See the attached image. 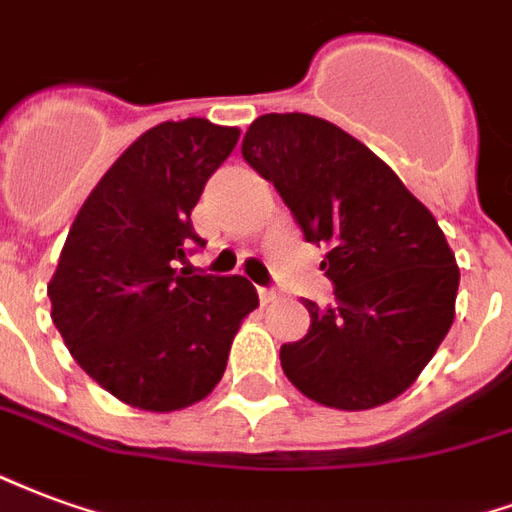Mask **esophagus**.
Wrapping results in <instances>:
<instances>
[{"instance_id": "1", "label": "esophagus", "mask_w": 512, "mask_h": 512, "mask_svg": "<svg viewBox=\"0 0 512 512\" xmlns=\"http://www.w3.org/2000/svg\"><path fill=\"white\" fill-rule=\"evenodd\" d=\"M275 297H278V294L272 292V289H259V302H261V305H270V302L275 300Z\"/></svg>"}]
</instances>
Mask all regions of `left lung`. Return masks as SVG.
Segmentation results:
<instances>
[{
  "label": "left lung",
  "mask_w": 512,
  "mask_h": 512,
  "mask_svg": "<svg viewBox=\"0 0 512 512\" xmlns=\"http://www.w3.org/2000/svg\"><path fill=\"white\" fill-rule=\"evenodd\" d=\"M242 158L275 185L305 240L324 245L335 302L281 346L283 374L311 401L374 409L409 390L455 319L458 264L423 201L382 158L333 122L264 114Z\"/></svg>",
  "instance_id": "1"
}]
</instances>
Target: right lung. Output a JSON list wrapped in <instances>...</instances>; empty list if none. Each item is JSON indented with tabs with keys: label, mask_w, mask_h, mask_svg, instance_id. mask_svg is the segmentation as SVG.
Instances as JSON below:
<instances>
[{
	"label": "right lung",
	"mask_w": 512,
	"mask_h": 512,
	"mask_svg": "<svg viewBox=\"0 0 512 512\" xmlns=\"http://www.w3.org/2000/svg\"><path fill=\"white\" fill-rule=\"evenodd\" d=\"M240 141V128L190 117L130 144L81 204L48 283L67 352L122 404L177 412L199 404L259 294L242 275L177 272L199 242L190 212Z\"/></svg>",
	"instance_id": "right-lung-1"
}]
</instances>
